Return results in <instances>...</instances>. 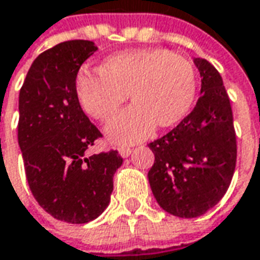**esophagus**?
<instances>
[{
  "mask_svg": "<svg viewBox=\"0 0 260 260\" xmlns=\"http://www.w3.org/2000/svg\"><path fill=\"white\" fill-rule=\"evenodd\" d=\"M119 153H120L122 158H127L128 155L132 153V148H130V147H120V148H119Z\"/></svg>",
  "mask_w": 260,
  "mask_h": 260,
  "instance_id": "esophagus-1",
  "label": "esophagus"
}]
</instances>
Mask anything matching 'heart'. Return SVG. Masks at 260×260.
<instances>
[{
	"label": "heart",
	"mask_w": 260,
	"mask_h": 260,
	"mask_svg": "<svg viewBox=\"0 0 260 260\" xmlns=\"http://www.w3.org/2000/svg\"><path fill=\"white\" fill-rule=\"evenodd\" d=\"M197 75L192 60L165 48L122 51L108 56L100 72H81L76 92L81 108L100 122L117 115L128 92L134 107L108 126L109 140L137 143L156 127L180 122L194 101Z\"/></svg>",
	"instance_id": "obj_1"
}]
</instances>
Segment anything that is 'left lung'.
Instances as JSON below:
<instances>
[{
  "instance_id": "obj_1",
  "label": "left lung",
  "mask_w": 260,
  "mask_h": 260,
  "mask_svg": "<svg viewBox=\"0 0 260 260\" xmlns=\"http://www.w3.org/2000/svg\"><path fill=\"white\" fill-rule=\"evenodd\" d=\"M201 94L190 115L148 144L155 155L148 180L153 197L170 215L198 217L219 202L236 170L237 138L230 98L220 73L195 58Z\"/></svg>"
}]
</instances>
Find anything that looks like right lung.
<instances>
[{
  "label": "right lung",
  "instance_id": "right-lung-1",
  "mask_svg": "<svg viewBox=\"0 0 260 260\" xmlns=\"http://www.w3.org/2000/svg\"><path fill=\"white\" fill-rule=\"evenodd\" d=\"M96 50L92 41L70 40L44 51L19 92L18 141L30 191L45 212L73 224L105 210L123 164L116 149L88 155L102 134L81 109L76 77Z\"/></svg>",
  "mask_w": 260,
  "mask_h": 260
}]
</instances>
